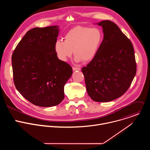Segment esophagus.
I'll return each mask as SVG.
<instances>
[{
	"label": "esophagus",
	"instance_id": "34e87169",
	"mask_svg": "<svg viewBox=\"0 0 150 150\" xmlns=\"http://www.w3.org/2000/svg\"><path fill=\"white\" fill-rule=\"evenodd\" d=\"M72 69H73V71H80L81 70V69L80 68H76V67H73L72 68Z\"/></svg>",
	"mask_w": 150,
	"mask_h": 150
}]
</instances>
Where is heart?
Wrapping results in <instances>:
<instances>
[{"label":"heart","mask_w":150,"mask_h":150,"mask_svg":"<svg viewBox=\"0 0 150 150\" xmlns=\"http://www.w3.org/2000/svg\"><path fill=\"white\" fill-rule=\"evenodd\" d=\"M103 41V34L98 28L76 27L65 36V41L57 40L54 49L58 59L67 62L74 52L76 62L92 60L97 54Z\"/></svg>","instance_id":"1"}]
</instances>
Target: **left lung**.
<instances>
[{
    "mask_svg": "<svg viewBox=\"0 0 150 150\" xmlns=\"http://www.w3.org/2000/svg\"><path fill=\"white\" fill-rule=\"evenodd\" d=\"M102 27L103 40L96 56L82 68L88 96L97 102H108L122 96L136 75L135 52L130 40L109 20Z\"/></svg>",
    "mask_w": 150,
    "mask_h": 150,
    "instance_id": "8db88e82",
    "label": "left lung"
}]
</instances>
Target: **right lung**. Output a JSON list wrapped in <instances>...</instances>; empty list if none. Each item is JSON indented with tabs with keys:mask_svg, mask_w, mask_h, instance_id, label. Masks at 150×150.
<instances>
[{
	"mask_svg": "<svg viewBox=\"0 0 150 150\" xmlns=\"http://www.w3.org/2000/svg\"><path fill=\"white\" fill-rule=\"evenodd\" d=\"M59 32L58 25L29 30L12 56L16 90L40 107H52L62 101L64 86L73 73L69 64L56 56L54 46Z\"/></svg>",
	"mask_w": 150,
	"mask_h": 150,
	"instance_id": "obj_1",
	"label": "right lung"
}]
</instances>
